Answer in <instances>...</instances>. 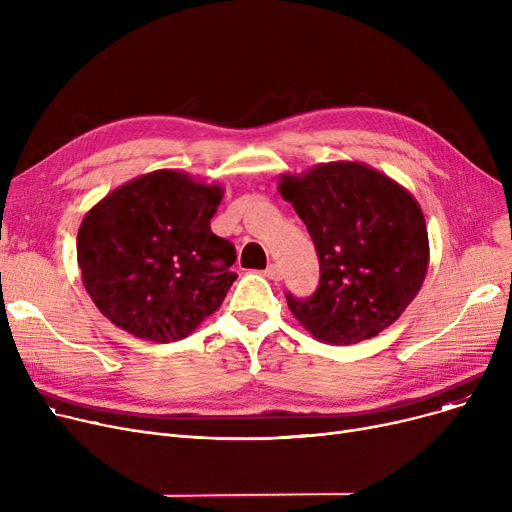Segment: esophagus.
<instances>
[{
  "mask_svg": "<svg viewBox=\"0 0 512 512\" xmlns=\"http://www.w3.org/2000/svg\"><path fill=\"white\" fill-rule=\"evenodd\" d=\"M263 276L265 278H270V280H282V270H280V265H276V263H272V265H267L265 267V272H263Z\"/></svg>",
  "mask_w": 512,
  "mask_h": 512,
  "instance_id": "1",
  "label": "esophagus"
}]
</instances>
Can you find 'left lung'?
Masks as SVG:
<instances>
[{
	"mask_svg": "<svg viewBox=\"0 0 512 512\" xmlns=\"http://www.w3.org/2000/svg\"><path fill=\"white\" fill-rule=\"evenodd\" d=\"M278 191L305 222L319 257L309 299L288 309L319 342L357 344L392 326L417 297L429 265L415 197L361 161H330L282 174Z\"/></svg>",
	"mask_w": 512,
	"mask_h": 512,
	"instance_id": "left-lung-1",
	"label": "left lung"
}]
</instances>
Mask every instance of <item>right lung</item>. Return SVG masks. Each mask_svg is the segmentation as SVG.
I'll return each instance as SVG.
<instances>
[{"label":"right lung","instance_id":"1","mask_svg":"<svg viewBox=\"0 0 512 512\" xmlns=\"http://www.w3.org/2000/svg\"><path fill=\"white\" fill-rule=\"evenodd\" d=\"M222 197L220 184L155 170L87 211L76 259L89 297L114 326L166 344L220 309L236 280L234 245L209 226Z\"/></svg>","mask_w":512,"mask_h":512}]
</instances>
